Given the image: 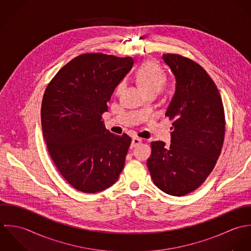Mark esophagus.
I'll list each match as a JSON object with an SVG mask.
<instances>
[{
    "label": "esophagus",
    "mask_w": 251,
    "mask_h": 251,
    "mask_svg": "<svg viewBox=\"0 0 251 251\" xmlns=\"http://www.w3.org/2000/svg\"><path fill=\"white\" fill-rule=\"evenodd\" d=\"M142 144V139L140 138H133L132 140V144H131V148H137L139 145Z\"/></svg>",
    "instance_id": "esophagus-1"
}]
</instances>
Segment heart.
Listing matches in <instances>:
<instances>
[{
	"instance_id": "obj_1",
	"label": "heart",
	"mask_w": 251,
	"mask_h": 251,
	"mask_svg": "<svg viewBox=\"0 0 251 251\" xmlns=\"http://www.w3.org/2000/svg\"><path fill=\"white\" fill-rule=\"evenodd\" d=\"M136 79L147 93L159 92L167 80L163 70L153 62H146L137 69ZM121 87L122 83H118L115 87V93H118Z\"/></svg>"
}]
</instances>
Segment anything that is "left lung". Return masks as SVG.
I'll use <instances>...</instances> for the list:
<instances>
[{
  "label": "left lung",
  "instance_id": "8db88e82",
  "mask_svg": "<svg viewBox=\"0 0 251 251\" xmlns=\"http://www.w3.org/2000/svg\"><path fill=\"white\" fill-rule=\"evenodd\" d=\"M176 78L166 116L174 120L171 145L151 143L148 160L154 184L172 196L196 190L213 170L222 150L225 115L220 94L200 65L178 54L163 55Z\"/></svg>",
  "mask_w": 251,
  "mask_h": 251
}]
</instances>
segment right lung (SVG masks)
<instances>
[{"mask_svg":"<svg viewBox=\"0 0 251 251\" xmlns=\"http://www.w3.org/2000/svg\"><path fill=\"white\" fill-rule=\"evenodd\" d=\"M132 57L81 54L49 83L42 102L44 139L62 176L76 190L100 192L116 182L132 139L105 129L101 115Z\"/></svg>","mask_w":251,"mask_h":251,"instance_id":"add662e5","label":"right lung"}]
</instances>
